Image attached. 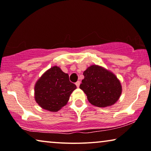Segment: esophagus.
Wrapping results in <instances>:
<instances>
[{"mask_svg": "<svg viewBox=\"0 0 151 151\" xmlns=\"http://www.w3.org/2000/svg\"><path fill=\"white\" fill-rule=\"evenodd\" d=\"M75 84H76V86H77V88H79V86H80V81H77V82H76V83H75Z\"/></svg>", "mask_w": 151, "mask_h": 151, "instance_id": "esophagus-1", "label": "esophagus"}]
</instances>
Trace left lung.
<instances>
[{
	"instance_id": "1",
	"label": "left lung",
	"mask_w": 151,
	"mask_h": 151,
	"mask_svg": "<svg viewBox=\"0 0 151 151\" xmlns=\"http://www.w3.org/2000/svg\"><path fill=\"white\" fill-rule=\"evenodd\" d=\"M79 88L93 105L106 107L116 102L122 92L121 83L111 72L98 65H91L83 72Z\"/></svg>"
}]
</instances>
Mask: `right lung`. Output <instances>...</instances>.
Returning a JSON list of instances; mask_svg holds the SVG:
<instances>
[{"label": "right lung", "instance_id": "1", "mask_svg": "<svg viewBox=\"0 0 151 151\" xmlns=\"http://www.w3.org/2000/svg\"><path fill=\"white\" fill-rule=\"evenodd\" d=\"M75 84L70 81L69 75L54 66L42 76L35 86V99L42 108L58 111L65 105Z\"/></svg>", "mask_w": 151, "mask_h": 151}]
</instances>
